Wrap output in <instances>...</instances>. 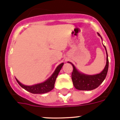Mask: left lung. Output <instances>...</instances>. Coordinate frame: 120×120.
I'll use <instances>...</instances> for the list:
<instances>
[{
  "label": "left lung",
  "instance_id": "left-lung-1",
  "mask_svg": "<svg viewBox=\"0 0 120 120\" xmlns=\"http://www.w3.org/2000/svg\"><path fill=\"white\" fill-rule=\"evenodd\" d=\"M99 36L100 34L98 33ZM101 37V36H100ZM106 50V64L103 70L99 74L94 75H87L81 73L77 70L74 65L71 62L73 67V70L71 74V79L74 86L79 90H93L97 88L102 83L107 75L109 67V61L108 58V53L105 46H104Z\"/></svg>",
  "mask_w": 120,
  "mask_h": 120
}]
</instances>
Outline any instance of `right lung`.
I'll list each match as a JSON object with an SVG mask.
<instances>
[{
  "instance_id": "obj_1",
  "label": "right lung",
  "mask_w": 120,
  "mask_h": 120,
  "mask_svg": "<svg viewBox=\"0 0 120 120\" xmlns=\"http://www.w3.org/2000/svg\"><path fill=\"white\" fill-rule=\"evenodd\" d=\"M63 65L64 63L59 64L56 67V68L55 70L54 73L52 74V75L47 80H46L43 83H38V84L32 86H27L21 83L17 79L16 80L18 83L23 88H24V90L27 91L32 93V94H43V93H48V92L50 91L51 90H52L53 89L56 77H58V74H59V71L61 70V68L63 66Z\"/></svg>"
}]
</instances>
